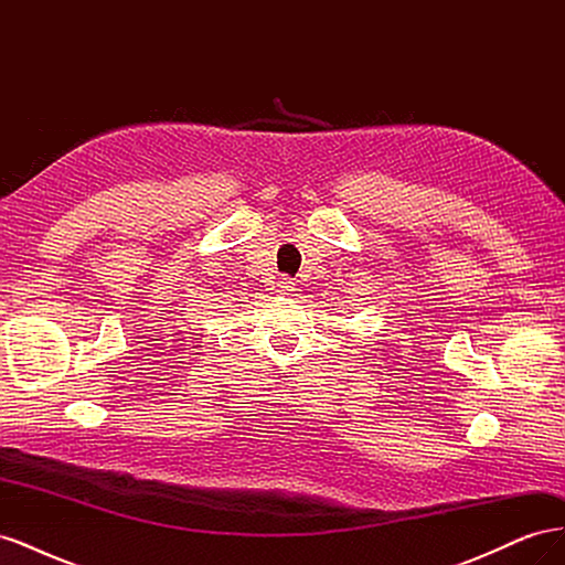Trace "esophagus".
Returning <instances> with one entry per match:
<instances>
[{"instance_id":"1","label":"esophagus","mask_w":565,"mask_h":565,"mask_svg":"<svg viewBox=\"0 0 565 565\" xmlns=\"http://www.w3.org/2000/svg\"><path fill=\"white\" fill-rule=\"evenodd\" d=\"M276 292H278V295H292V292H295V280H292V278H287V276L278 278V282H276Z\"/></svg>"}]
</instances>
